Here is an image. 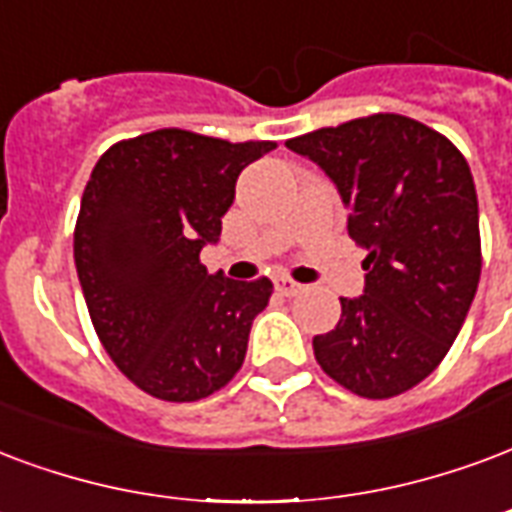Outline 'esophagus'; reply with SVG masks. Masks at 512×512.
<instances>
[{
	"mask_svg": "<svg viewBox=\"0 0 512 512\" xmlns=\"http://www.w3.org/2000/svg\"><path fill=\"white\" fill-rule=\"evenodd\" d=\"M274 287H276V293L285 295V298H290V295H298V293H301V285H298V282H293L290 276H276V279H274Z\"/></svg>",
	"mask_w": 512,
	"mask_h": 512,
	"instance_id": "obj_1",
	"label": "esophagus"
}]
</instances>
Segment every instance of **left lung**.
I'll return each mask as SVG.
<instances>
[{
    "instance_id": "8db88e82",
    "label": "left lung",
    "mask_w": 512,
    "mask_h": 512,
    "mask_svg": "<svg viewBox=\"0 0 512 512\" xmlns=\"http://www.w3.org/2000/svg\"><path fill=\"white\" fill-rule=\"evenodd\" d=\"M336 184L369 255L314 358L342 388L391 399L423 382L467 320L480 282L478 195L464 154L426 124L374 113L287 140Z\"/></svg>"
}]
</instances>
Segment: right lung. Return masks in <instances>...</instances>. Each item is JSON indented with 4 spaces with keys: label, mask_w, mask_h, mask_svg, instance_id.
<instances>
[{
    "label": "right lung",
    "mask_w": 512,
    "mask_h": 512,
    "mask_svg": "<svg viewBox=\"0 0 512 512\" xmlns=\"http://www.w3.org/2000/svg\"><path fill=\"white\" fill-rule=\"evenodd\" d=\"M274 140L154 130L102 154L75 222V268L94 331L121 374L162 401H198L236 377L271 279L208 274L238 173Z\"/></svg>",
    "instance_id": "1"
}]
</instances>
